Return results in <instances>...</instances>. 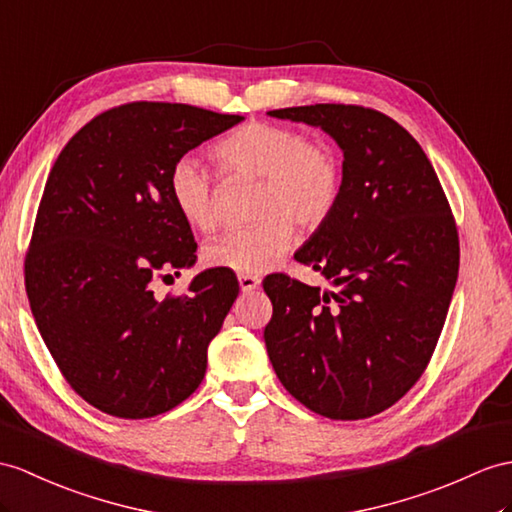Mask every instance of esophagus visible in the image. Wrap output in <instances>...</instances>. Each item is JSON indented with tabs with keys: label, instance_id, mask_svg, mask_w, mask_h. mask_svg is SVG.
Segmentation results:
<instances>
[{
	"label": "esophagus",
	"instance_id": "esophagus-1",
	"mask_svg": "<svg viewBox=\"0 0 512 512\" xmlns=\"http://www.w3.org/2000/svg\"><path fill=\"white\" fill-rule=\"evenodd\" d=\"M239 286H241L243 293H252L260 286V278L258 276H247V273H243V276H239Z\"/></svg>",
	"mask_w": 512,
	"mask_h": 512
}]
</instances>
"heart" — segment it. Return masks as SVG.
<instances>
[{
    "mask_svg": "<svg viewBox=\"0 0 512 512\" xmlns=\"http://www.w3.org/2000/svg\"><path fill=\"white\" fill-rule=\"evenodd\" d=\"M223 173L260 180L252 226L232 228L204 247L206 265L234 273H263L293 241V223L313 232L330 219L343 191L339 160L323 145H310L297 130L252 121L215 147ZM169 193L182 219L195 230L217 226V182L197 156H182L169 171Z\"/></svg>",
    "mask_w": 512,
    "mask_h": 512,
    "instance_id": "b5f03b06",
    "label": "heart"
}]
</instances>
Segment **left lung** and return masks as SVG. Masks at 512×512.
<instances>
[{"label":"left lung","mask_w":512,"mask_h":512,"mask_svg":"<svg viewBox=\"0 0 512 512\" xmlns=\"http://www.w3.org/2000/svg\"><path fill=\"white\" fill-rule=\"evenodd\" d=\"M267 115L321 128L343 152L339 204L295 252L330 289L265 278L269 360L313 413L373 417L419 380L443 330L458 278L450 204L421 145L378 110L315 104Z\"/></svg>","instance_id":"8db88e82"}]
</instances>
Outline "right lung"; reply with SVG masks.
I'll return each mask as SVG.
<instances>
[{"label": "right lung", "mask_w": 512, "mask_h": 512, "mask_svg": "<svg viewBox=\"0 0 512 512\" xmlns=\"http://www.w3.org/2000/svg\"><path fill=\"white\" fill-rule=\"evenodd\" d=\"M241 121L186 104H126L86 123L49 171L26 291L62 376L102 413H167L204 380L236 276L206 269L189 293L165 299L152 280L197 260L169 193L171 167Z\"/></svg>", "instance_id": "1"}]
</instances>
